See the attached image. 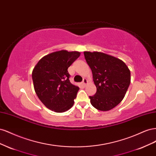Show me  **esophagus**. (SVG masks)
Returning <instances> with one entry per match:
<instances>
[{"mask_svg": "<svg viewBox=\"0 0 156 156\" xmlns=\"http://www.w3.org/2000/svg\"><path fill=\"white\" fill-rule=\"evenodd\" d=\"M82 83H83V86L85 87V86H86V84H87V80L86 79H84Z\"/></svg>", "mask_w": 156, "mask_h": 156, "instance_id": "esophagus-1", "label": "esophagus"}]
</instances>
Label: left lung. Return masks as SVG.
Here are the masks:
<instances>
[{"label": "left lung", "mask_w": 156, "mask_h": 156, "mask_svg": "<svg viewBox=\"0 0 156 156\" xmlns=\"http://www.w3.org/2000/svg\"><path fill=\"white\" fill-rule=\"evenodd\" d=\"M84 58L90 68L96 93L89 96L98 110L109 111L123 100L131 82L129 68L123 61L101 52L84 51Z\"/></svg>", "instance_id": "1"}]
</instances>
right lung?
<instances>
[{
    "label": "right lung",
    "instance_id": "obj_1",
    "mask_svg": "<svg viewBox=\"0 0 156 156\" xmlns=\"http://www.w3.org/2000/svg\"><path fill=\"white\" fill-rule=\"evenodd\" d=\"M80 55L78 51H56L41 58L33 69L34 90L49 109L63 112L73 105L79 88L70 83L68 68Z\"/></svg>",
    "mask_w": 156,
    "mask_h": 156
}]
</instances>
